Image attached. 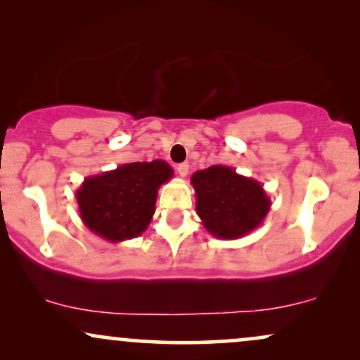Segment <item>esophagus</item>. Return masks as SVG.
I'll list each match as a JSON object with an SVG mask.
<instances>
[{
  "instance_id": "obj_1",
  "label": "esophagus",
  "mask_w": 360,
  "mask_h": 360,
  "mask_svg": "<svg viewBox=\"0 0 360 360\" xmlns=\"http://www.w3.org/2000/svg\"><path fill=\"white\" fill-rule=\"evenodd\" d=\"M188 172H189V164L188 162H183V164H179V166H177V174H179L181 177L188 176Z\"/></svg>"
}]
</instances>
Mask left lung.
I'll return each instance as SVG.
<instances>
[{"instance_id":"obj_1","label":"left lung","mask_w":360,"mask_h":360,"mask_svg":"<svg viewBox=\"0 0 360 360\" xmlns=\"http://www.w3.org/2000/svg\"><path fill=\"white\" fill-rule=\"evenodd\" d=\"M196 213L213 237L233 240L250 233L271 210L259 181L237 174L233 167L212 166L191 177Z\"/></svg>"}]
</instances>
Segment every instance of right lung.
<instances>
[{"label":"right lung","instance_id":"obj_1","mask_svg":"<svg viewBox=\"0 0 360 360\" xmlns=\"http://www.w3.org/2000/svg\"><path fill=\"white\" fill-rule=\"evenodd\" d=\"M172 174L167 162L152 160L86 177L76 191L82 223L110 242L139 237L155 213L157 191Z\"/></svg>","mask_w":360,"mask_h":360}]
</instances>
